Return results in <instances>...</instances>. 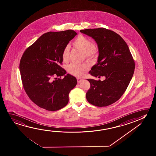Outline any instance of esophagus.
<instances>
[{
    "instance_id": "1",
    "label": "esophagus",
    "mask_w": 156,
    "mask_h": 156,
    "mask_svg": "<svg viewBox=\"0 0 156 156\" xmlns=\"http://www.w3.org/2000/svg\"><path fill=\"white\" fill-rule=\"evenodd\" d=\"M83 80V79H81V78H77V82L78 83H81Z\"/></svg>"
}]
</instances>
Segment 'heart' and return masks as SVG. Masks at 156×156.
<instances>
[{
  "mask_svg": "<svg viewBox=\"0 0 156 156\" xmlns=\"http://www.w3.org/2000/svg\"><path fill=\"white\" fill-rule=\"evenodd\" d=\"M73 46L81 50L87 58L92 59L97 56L98 49L97 47L92 44L91 40L83 35H79L73 42ZM69 46L65 47L62 53V58L64 61H66L69 55ZM69 72L75 76H82L84 72L87 71V66L85 65L72 63L68 67Z\"/></svg>",
  "mask_w": 156,
  "mask_h": 156,
  "instance_id": "1",
  "label": "heart"
}]
</instances>
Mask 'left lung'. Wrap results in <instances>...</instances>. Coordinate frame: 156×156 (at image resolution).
Masks as SVG:
<instances>
[{
    "label": "left lung",
    "mask_w": 156,
    "mask_h": 156,
    "mask_svg": "<svg viewBox=\"0 0 156 156\" xmlns=\"http://www.w3.org/2000/svg\"><path fill=\"white\" fill-rule=\"evenodd\" d=\"M80 31L94 39L98 47L97 63L90 74L105 77L103 81L87 79L90 83L87 100L97 107L109 105L120 99L132 78L135 69L133 57L125 41L113 31L101 28Z\"/></svg>",
    "instance_id": "obj_1"
}]
</instances>
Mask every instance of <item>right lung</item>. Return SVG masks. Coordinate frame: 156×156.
<instances>
[{
    "mask_svg": "<svg viewBox=\"0 0 156 156\" xmlns=\"http://www.w3.org/2000/svg\"><path fill=\"white\" fill-rule=\"evenodd\" d=\"M77 34L72 30L44 34L27 49L21 58L20 70L24 89L35 104L49 111L66 106L77 79L60 66L62 53ZM64 78L52 79L54 76Z\"/></svg>",
    "mask_w": 156,
    "mask_h": 156,
    "instance_id": "add662e5",
    "label": "right lung"
}]
</instances>
